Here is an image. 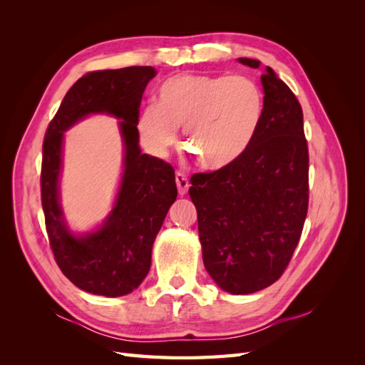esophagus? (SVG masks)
<instances>
[{
  "label": "esophagus",
  "mask_w": 365,
  "mask_h": 365,
  "mask_svg": "<svg viewBox=\"0 0 365 365\" xmlns=\"http://www.w3.org/2000/svg\"><path fill=\"white\" fill-rule=\"evenodd\" d=\"M175 180H176V185H178V192H180V195H181V196H184V195L187 193V190H189V187H190L189 180H187V176H185L184 173H180V172L176 173Z\"/></svg>",
  "instance_id": "esophagus-1"
}]
</instances>
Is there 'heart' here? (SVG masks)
<instances>
[{"label": "heart", "mask_w": 365, "mask_h": 365, "mask_svg": "<svg viewBox=\"0 0 365 365\" xmlns=\"http://www.w3.org/2000/svg\"><path fill=\"white\" fill-rule=\"evenodd\" d=\"M260 86L245 76L176 74L163 82L158 105L149 103L137 118V132L158 158L178 141L205 169L222 170L245 155L263 117Z\"/></svg>", "instance_id": "1"}]
</instances>
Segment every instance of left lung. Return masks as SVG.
Listing matches in <instances>:
<instances>
[{
  "instance_id": "obj_1",
  "label": "left lung",
  "mask_w": 365,
  "mask_h": 365,
  "mask_svg": "<svg viewBox=\"0 0 365 365\" xmlns=\"http://www.w3.org/2000/svg\"><path fill=\"white\" fill-rule=\"evenodd\" d=\"M259 68L260 61L239 58ZM264 108L245 155L227 169L192 176L202 260L220 289L245 295L268 288L288 267L309 202L303 111L271 67L260 77Z\"/></svg>"
}]
</instances>
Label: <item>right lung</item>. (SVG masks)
<instances>
[{
  "label": "right lung",
  "instance_id": "right-lung-1",
  "mask_svg": "<svg viewBox=\"0 0 365 365\" xmlns=\"http://www.w3.org/2000/svg\"><path fill=\"white\" fill-rule=\"evenodd\" d=\"M155 74L153 67L85 74L65 94L43 138L41 197L54 259L65 277L94 295L121 297L138 288L150 269L153 242L178 195L172 165L143 153L138 145L141 97ZM93 113L119 118L124 173L104 222L74 234L60 205L63 132Z\"/></svg>",
  "mask_w": 365,
  "mask_h": 365
}]
</instances>
